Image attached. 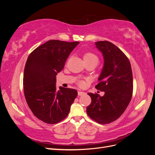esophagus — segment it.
I'll list each match as a JSON object with an SVG mask.
<instances>
[{
    "label": "esophagus",
    "instance_id": "1",
    "mask_svg": "<svg viewBox=\"0 0 155 155\" xmlns=\"http://www.w3.org/2000/svg\"><path fill=\"white\" fill-rule=\"evenodd\" d=\"M84 94H85V92H82L81 91H78V96H82V95H84Z\"/></svg>",
    "mask_w": 155,
    "mask_h": 155
}]
</instances>
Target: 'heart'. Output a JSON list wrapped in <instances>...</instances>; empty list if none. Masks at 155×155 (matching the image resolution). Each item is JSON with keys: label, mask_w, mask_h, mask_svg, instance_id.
I'll use <instances>...</instances> for the list:
<instances>
[{"label": "heart", "mask_w": 155, "mask_h": 155, "mask_svg": "<svg viewBox=\"0 0 155 155\" xmlns=\"http://www.w3.org/2000/svg\"><path fill=\"white\" fill-rule=\"evenodd\" d=\"M83 58L85 63L91 62H98L97 56L95 54L91 52V51H85V52H84L83 54ZM78 84L80 86L83 87L85 85V82L79 81Z\"/></svg>", "instance_id": "heart-1"}]
</instances>
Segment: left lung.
<instances>
[{
	"instance_id": "8db88e82",
	"label": "left lung",
	"mask_w": 155,
	"mask_h": 155,
	"mask_svg": "<svg viewBox=\"0 0 155 155\" xmlns=\"http://www.w3.org/2000/svg\"><path fill=\"white\" fill-rule=\"evenodd\" d=\"M104 58V66L99 83L95 86L105 94L88 93L91 104L87 107L90 118L100 124L118 119L129 105L133 92V79L128 58L116 45L107 41L96 42Z\"/></svg>"
}]
</instances>
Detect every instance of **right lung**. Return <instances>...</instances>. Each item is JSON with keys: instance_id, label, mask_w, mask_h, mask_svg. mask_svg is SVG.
Segmentation results:
<instances>
[{"instance_id": "1", "label": "right lung", "mask_w": 155, "mask_h": 155, "mask_svg": "<svg viewBox=\"0 0 155 155\" xmlns=\"http://www.w3.org/2000/svg\"><path fill=\"white\" fill-rule=\"evenodd\" d=\"M79 43L50 40L28 58L23 76L25 96L33 114L45 123L55 124L64 120L77 97L75 89L60 87L58 90L55 78Z\"/></svg>"}]
</instances>
